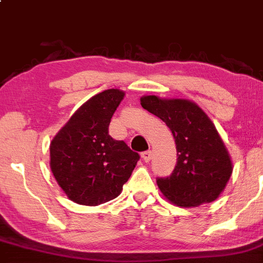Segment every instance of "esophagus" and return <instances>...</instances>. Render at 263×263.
Returning a JSON list of instances; mask_svg holds the SVG:
<instances>
[{
	"mask_svg": "<svg viewBox=\"0 0 263 263\" xmlns=\"http://www.w3.org/2000/svg\"><path fill=\"white\" fill-rule=\"evenodd\" d=\"M142 158H143V161L144 162H149L151 161V158H152V152L151 151H145V152H143L142 153Z\"/></svg>",
	"mask_w": 263,
	"mask_h": 263,
	"instance_id": "1",
	"label": "esophagus"
}]
</instances>
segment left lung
<instances>
[{
    "label": "left lung",
    "mask_w": 263,
    "mask_h": 263,
    "mask_svg": "<svg viewBox=\"0 0 263 263\" xmlns=\"http://www.w3.org/2000/svg\"><path fill=\"white\" fill-rule=\"evenodd\" d=\"M143 109L158 116L171 129L177 163L157 185L172 204L181 208L213 202L226 189L233 167L215 125L195 102L183 99L143 96Z\"/></svg>",
    "instance_id": "1"
}]
</instances>
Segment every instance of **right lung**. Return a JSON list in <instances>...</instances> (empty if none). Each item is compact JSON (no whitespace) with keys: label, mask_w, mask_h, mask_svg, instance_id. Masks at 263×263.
<instances>
[{"label":"right lung","mask_w":263,"mask_h":263,"mask_svg":"<svg viewBox=\"0 0 263 263\" xmlns=\"http://www.w3.org/2000/svg\"><path fill=\"white\" fill-rule=\"evenodd\" d=\"M125 92L95 95L71 116L50 143V170L69 200L96 206L120 195L139 154L109 135V125Z\"/></svg>","instance_id":"right-lung-1"}]
</instances>
